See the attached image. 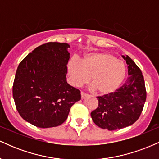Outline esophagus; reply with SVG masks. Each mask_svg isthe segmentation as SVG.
Instances as JSON below:
<instances>
[{"label":"esophagus","instance_id":"esophagus-1","mask_svg":"<svg viewBox=\"0 0 159 159\" xmlns=\"http://www.w3.org/2000/svg\"><path fill=\"white\" fill-rule=\"evenodd\" d=\"M81 99H84V98L87 96V94H86V93H84L81 92Z\"/></svg>","mask_w":159,"mask_h":159}]
</instances>
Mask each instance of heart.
I'll use <instances>...</instances> for the list:
<instances>
[{
  "label": "heart",
  "mask_w": 159,
  "mask_h": 159,
  "mask_svg": "<svg viewBox=\"0 0 159 159\" xmlns=\"http://www.w3.org/2000/svg\"><path fill=\"white\" fill-rule=\"evenodd\" d=\"M72 84L79 86L88 81L98 95L114 93L121 85L126 75V66L109 53H93L81 61H71L67 66Z\"/></svg>",
  "instance_id": "obj_1"
}]
</instances>
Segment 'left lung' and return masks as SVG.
<instances>
[{
    "mask_svg": "<svg viewBox=\"0 0 159 159\" xmlns=\"http://www.w3.org/2000/svg\"><path fill=\"white\" fill-rule=\"evenodd\" d=\"M128 65V78L120 88L109 95L98 96V105L91 117L98 127L109 131L135 123L143 111L147 98L143 76L129 56H122Z\"/></svg>",
    "mask_w": 159,
    "mask_h": 159,
    "instance_id": "obj_1",
    "label": "left lung"
}]
</instances>
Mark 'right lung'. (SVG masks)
Wrapping results in <instances>:
<instances>
[{
    "mask_svg": "<svg viewBox=\"0 0 159 159\" xmlns=\"http://www.w3.org/2000/svg\"><path fill=\"white\" fill-rule=\"evenodd\" d=\"M67 43L56 42L37 47L25 57L16 71L12 95L18 112L39 128L61 125L81 92L67 83L69 59Z\"/></svg>",
    "mask_w": 159,
    "mask_h": 159,
    "instance_id": "1",
    "label": "right lung"
}]
</instances>
